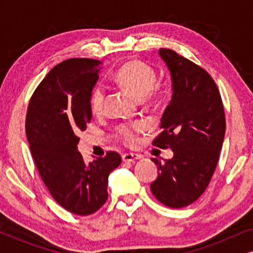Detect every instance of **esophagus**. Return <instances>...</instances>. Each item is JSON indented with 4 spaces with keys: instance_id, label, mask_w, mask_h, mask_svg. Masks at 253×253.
<instances>
[{
    "instance_id": "esophagus-1",
    "label": "esophagus",
    "mask_w": 253,
    "mask_h": 253,
    "mask_svg": "<svg viewBox=\"0 0 253 253\" xmlns=\"http://www.w3.org/2000/svg\"><path fill=\"white\" fill-rule=\"evenodd\" d=\"M140 155L134 154V153H126L122 155V160L123 162H133L136 160H139Z\"/></svg>"
}]
</instances>
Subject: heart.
<instances>
[{
  "label": "heart",
  "instance_id": "heart-1",
  "mask_svg": "<svg viewBox=\"0 0 253 253\" xmlns=\"http://www.w3.org/2000/svg\"><path fill=\"white\" fill-rule=\"evenodd\" d=\"M157 74L150 65L140 61H129L121 65L114 72L113 81L120 87L126 88L137 99L143 100L152 94V89L157 84ZM106 91L102 85L95 86L92 91L89 106L94 114H100L103 109ZM143 129V124L122 126L119 127V136L126 144L132 145L136 141V132Z\"/></svg>",
  "mask_w": 253,
  "mask_h": 253
}]
</instances>
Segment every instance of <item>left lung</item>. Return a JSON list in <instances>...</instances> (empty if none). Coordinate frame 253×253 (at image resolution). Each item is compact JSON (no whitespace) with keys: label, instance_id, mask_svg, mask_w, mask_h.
<instances>
[{"label":"left lung","instance_id":"8db88e82","mask_svg":"<svg viewBox=\"0 0 253 253\" xmlns=\"http://www.w3.org/2000/svg\"><path fill=\"white\" fill-rule=\"evenodd\" d=\"M159 55L170 72L172 93L153 145L170 148L174 157L164 164L152 159L159 172L151 191L164 205L182 209L196 202L212 178L226 119L219 89L203 68L171 49L161 48Z\"/></svg>","mask_w":253,"mask_h":253}]
</instances>
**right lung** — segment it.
Returning <instances> with one entry per match:
<instances>
[{
    "label": "right lung",
    "instance_id": "right-lung-1",
    "mask_svg": "<svg viewBox=\"0 0 253 253\" xmlns=\"http://www.w3.org/2000/svg\"><path fill=\"white\" fill-rule=\"evenodd\" d=\"M101 62L70 58L48 72L30 100L26 136L38 171L53 198L69 212L88 215L108 198V176L121 165L116 152L85 164L77 134L92 120L89 99Z\"/></svg>",
    "mask_w": 253,
    "mask_h": 253
}]
</instances>
